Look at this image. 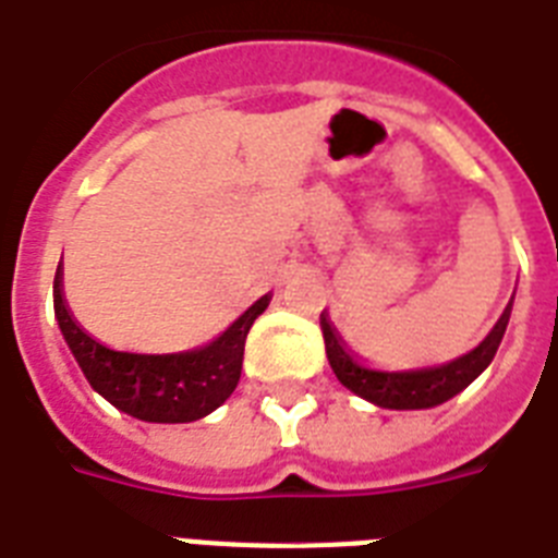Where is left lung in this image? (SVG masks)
<instances>
[{"mask_svg": "<svg viewBox=\"0 0 558 558\" xmlns=\"http://www.w3.org/2000/svg\"><path fill=\"white\" fill-rule=\"evenodd\" d=\"M508 319L510 305L505 307L494 330L485 336V342H478V348L453 359L448 365L422 367V371L388 373L359 365L356 359L342 348V339L336 336L333 325H330L325 313H322V336H325V351H328L330 367H333L336 379L342 381L344 388L367 399V402L379 404V408H388V411H425V408H436V404L453 399L459 390L468 388L478 373L494 362L501 336L508 330Z\"/></svg>", "mask_w": 558, "mask_h": 558, "instance_id": "8db88e82", "label": "left lung"}]
</instances>
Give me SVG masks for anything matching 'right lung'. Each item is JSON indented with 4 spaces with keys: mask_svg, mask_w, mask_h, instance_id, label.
Wrapping results in <instances>:
<instances>
[{
    "mask_svg": "<svg viewBox=\"0 0 558 558\" xmlns=\"http://www.w3.org/2000/svg\"><path fill=\"white\" fill-rule=\"evenodd\" d=\"M270 296H262L219 339L187 353H122L99 344L76 325L62 296V265L53 279V311L64 342L80 362L85 379L113 408L142 422H196L214 413L239 385L251 325Z\"/></svg>",
    "mask_w": 558,
    "mask_h": 558,
    "instance_id": "1",
    "label": "right lung"
}]
</instances>
